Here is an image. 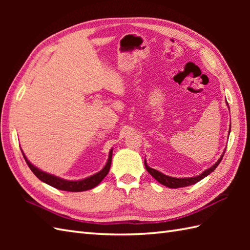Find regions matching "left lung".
<instances>
[{
	"label": "left lung",
	"instance_id": "left-lung-1",
	"mask_svg": "<svg viewBox=\"0 0 250 250\" xmlns=\"http://www.w3.org/2000/svg\"><path fill=\"white\" fill-rule=\"evenodd\" d=\"M228 104V103H227ZM230 109V108H229ZM230 130H231V126H230ZM230 130H229V134H230ZM226 151V149H225ZM225 151L222 155L220 156V158L218 159V161H217L214 166H211L209 168L205 169V171L202 172L200 175H198V176H194V177H185V178H176V177H172V176H167V175L163 174L161 172L157 171V169L152 168L150 167H148V164L146 162V159H145V167L147 169V172L149 173L151 176L155 178L156 180H158L159 183H160L161 185L166 186V187H168V188H182V187H187V186H191V185H194L195 183L200 182L201 179H203L204 177L208 176V175L215 171V168L219 166V163L221 162L222 158H224V155H225Z\"/></svg>",
	"mask_w": 250,
	"mask_h": 250
}]
</instances>
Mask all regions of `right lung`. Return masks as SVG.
Segmentation results:
<instances>
[{
    "label": "right lung",
    "instance_id": "right-lung-1",
    "mask_svg": "<svg viewBox=\"0 0 250 250\" xmlns=\"http://www.w3.org/2000/svg\"><path fill=\"white\" fill-rule=\"evenodd\" d=\"M22 151V150H21ZM22 155L24 157V160L28 164L30 169L35 176L39 178L42 182L51 186L56 189L59 190H64V191H71V192H81V191H86V190H90L102 182L104 179V177L106 175L108 174L109 168H110V164H111V157H113V149H110L109 155H108V160L106 162V164L104 166V167L101 169L100 172L95 173L94 175H91V176L86 177L83 179H78V180H67V179H63L61 177L55 176V175L49 174L47 172L42 171L39 167H36L35 166H33L29 160L28 158L25 157V155L22 151Z\"/></svg>",
    "mask_w": 250,
    "mask_h": 250
}]
</instances>
